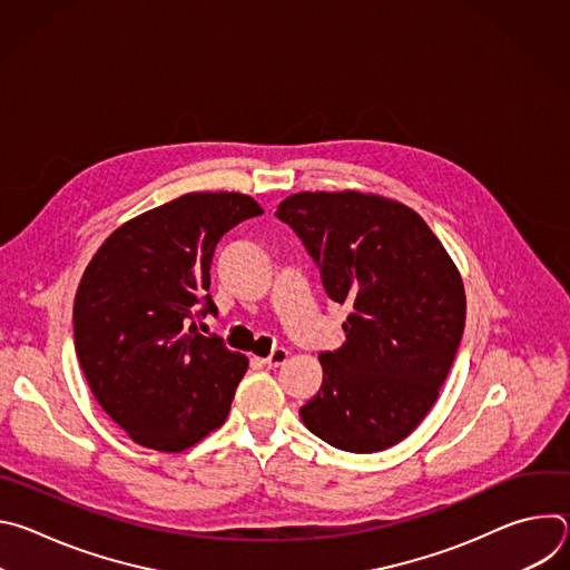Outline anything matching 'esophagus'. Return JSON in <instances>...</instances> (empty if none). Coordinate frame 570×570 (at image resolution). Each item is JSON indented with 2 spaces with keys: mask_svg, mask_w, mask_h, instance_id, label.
<instances>
[{
  "mask_svg": "<svg viewBox=\"0 0 570 570\" xmlns=\"http://www.w3.org/2000/svg\"><path fill=\"white\" fill-rule=\"evenodd\" d=\"M286 358H288V352H286V350H275L271 356L262 358V365H264V367H268V370H273V367L284 365V363H286Z\"/></svg>",
  "mask_w": 570,
  "mask_h": 570,
  "instance_id": "esophagus-1",
  "label": "esophagus"
}]
</instances>
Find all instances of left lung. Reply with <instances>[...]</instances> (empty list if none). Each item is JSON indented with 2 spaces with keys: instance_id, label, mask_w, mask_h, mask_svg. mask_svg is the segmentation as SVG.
Listing matches in <instances>:
<instances>
[{
  "instance_id": "left-lung-1",
  "label": "left lung",
  "mask_w": 570,
  "mask_h": 570,
  "mask_svg": "<svg viewBox=\"0 0 570 570\" xmlns=\"http://www.w3.org/2000/svg\"><path fill=\"white\" fill-rule=\"evenodd\" d=\"M275 216L302 238L327 295L350 306L343 347L317 356L304 426L352 453L394 446L433 409L464 332L453 259L417 212L376 194L302 191Z\"/></svg>"
}]
</instances>
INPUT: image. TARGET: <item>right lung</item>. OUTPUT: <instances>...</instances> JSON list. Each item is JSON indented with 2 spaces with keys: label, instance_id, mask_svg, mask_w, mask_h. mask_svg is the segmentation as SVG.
<instances>
[{
  "label": "right lung",
  "instance_id": "add662e5",
  "mask_svg": "<svg viewBox=\"0 0 570 570\" xmlns=\"http://www.w3.org/2000/svg\"><path fill=\"white\" fill-rule=\"evenodd\" d=\"M259 214L246 194H185L117 227L80 277L76 356L132 442L178 453L225 422L248 358L196 320L216 315L207 291L218 240Z\"/></svg>",
  "mask_w": 570,
  "mask_h": 570
}]
</instances>
